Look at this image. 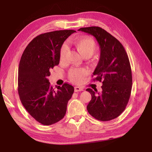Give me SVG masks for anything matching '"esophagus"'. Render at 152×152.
<instances>
[{
    "mask_svg": "<svg viewBox=\"0 0 152 152\" xmlns=\"http://www.w3.org/2000/svg\"><path fill=\"white\" fill-rule=\"evenodd\" d=\"M83 89L82 87H75V92H79V91H83Z\"/></svg>",
    "mask_w": 152,
    "mask_h": 152,
    "instance_id": "1",
    "label": "esophagus"
}]
</instances>
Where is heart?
Returning <instances> with one entry per match:
<instances>
[{"instance_id": "1", "label": "heart", "mask_w": 152, "mask_h": 152, "mask_svg": "<svg viewBox=\"0 0 152 152\" xmlns=\"http://www.w3.org/2000/svg\"><path fill=\"white\" fill-rule=\"evenodd\" d=\"M72 43L76 47L77 50L84 56H92L97 50V45L94 40L90 37H81L72 41ZM68 51V47L63 44L60 50V58L64 59ZM86 74V71L83 68H74L69 71V77L71 81L75 83H81L83 81Z\"/></svg>"}]
</instances>
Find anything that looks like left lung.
<instances>
[{"mask_svg": "<svg viewBox=\"0 0 152 152\" xmlns=\"http://www.w3.org/2000/svg\"><path fill=\"white\" fill-rule=\"evenodd\" d=\"M78 31L94 36L100 49L93 81H102V91L96 95L92 89H86L92 95L87 111L99 121H110L123 113L130 98L132 78L128 56L121 43L103 29L91 26Z\"/></svg>", "mask_w": 152, "mask_h": 152, "instance_id": "1", "label": "left lung"}]
</instances>
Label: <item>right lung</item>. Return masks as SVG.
Returning <instances> with one entry per match:
<instances>
[{
  "label": "right lung",
  "instance_id": "obj_1",
  "mask_svg": "<svg viewBox=\"0 0 152 152\" xmlns=\"http://www.w3.org/2000/svg\"><path fill=\"white\" fill-rule=\"evenodd\" d=\"M75 30H60L40 34L24 50L18 73V92L23 107L37 121L49 126L60 121L66 112L74 87L68 83L50 85V69L60 62L64 41Z\"/></svg>",
  "mask_w": 152,
  "mask_h": 152
}]
</instances>
